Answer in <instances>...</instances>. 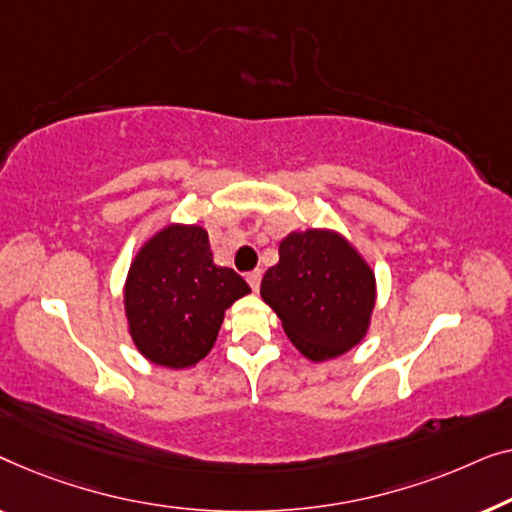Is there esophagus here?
Returning a JSON list of instances; mask_svg holds the SVG:
<instances>
[{
    "label": "esophagus",
    "instance_id": "1",
    "mask_svg": "<svg viewBox=\"0 0 512 512\" xmlns=\"http://www.w3.org/2000/svg\"><path fill=\"white\" fill-rule=\"evenodd\" d=\"M246 280H248L250 290H253V292H257V290H259V283H262V271H259V269H255V271H250V273H248V276H246Z\"/></svg>",
    "mask_w": 512,
    "mask_h": 512
}]
</instances>
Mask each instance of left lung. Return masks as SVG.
Instances as JSON below:
<instances>
[{
  "label": "left lung",
  "mask_w": 512,
  "mask_h": 512,
  "mask_svg": "<svg viewBox=\"0 0 512 512\" xmlns=\"http://www.w3.org/2000/svg\"><path fill=\"white\" fill-rule=\"evenodd\" d=\"M259 294L294 348L322 364L364 341L378 287L371 264L341 232L311 227L280 241L278 264L264 273Z\"/></svg>",
  "instance_id": "left-lung-1"
}]
</instances>
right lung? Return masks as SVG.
<instances>
[{
  "instance_id": "add662e5",
  "label": "right lung",
  "mask_w": 512,
  "mask_h": 512,
  "mask_svg": "<svg viewBox=\"0 0 512 512\" xmlns=\"http://www.w3.org/2000/svg\"><path fill=\"white\" fill-rule=\"evenodd\" d=\"M250 287L239 273L213 262L201 225L167 222L136 250L122 306L132 343L164 369H192L218 338L225 311Z\"/></svg>"
}]
</instances>
